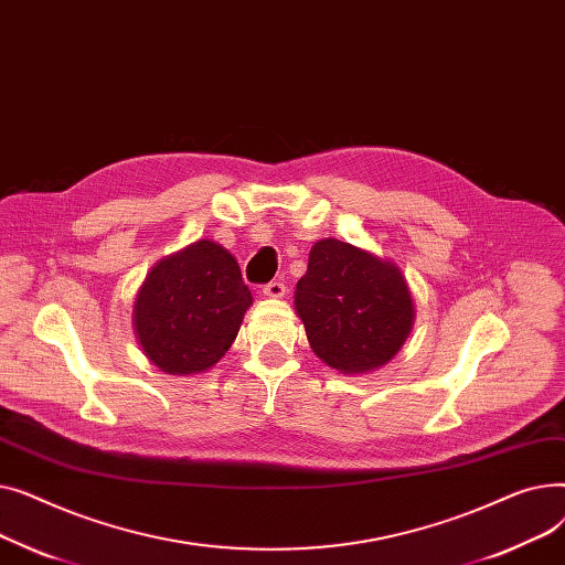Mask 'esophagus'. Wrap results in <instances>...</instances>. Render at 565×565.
<instances>
[{"instance_id":"34e87169","label":"esophagus","mask_w":565,"mask_h":565,"mask_svg":"<svg viewBox=\"0 0 565 565\" xmlns=\"http://www.w3.org/2000/svg\"><path fill=\"white\" fill-rule=\"evenodd\" d=\"M263 295H267V298H284L286 284L281 279H273L270 284L263 286Z\"/></svg>"}]
</instances>
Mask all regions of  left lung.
Instances as JSON below:
<instances>
[{"mask_svg": "<svg viewBox=\"0 0 565 565\" xmlns=\"http://www.w3.org/2000/svg\"><path fill=\"white\" fill-rule=\"evenodd\" d=\"M295 311L313 352L341 373L387 364L414 320L398 267L334 237L311 247L307 275L295 290Z\"/></svg>", "mask_w": 565, "mask_h": 565, "instance_id": "obj_1", "label": "left lung"}]
</instances>
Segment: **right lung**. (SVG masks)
Listing matches in <instances>:
<instances>
[{"instance_id":"right-lung-1","label":"right lung","mask_w":565,"mask_h":565,"mask_svg":"<svg viewBox=\"0 0 565 565\" xmlns=\"http://www.w3.org/2000/svg\"><path fill=\"white\" fill-rule=\"evenodd\" d=\"M249 305L237 260L222 245L199 241L148 273L135 302V332L160 371L192 375L224 358Z\"/></svg>"}]
</instances>
